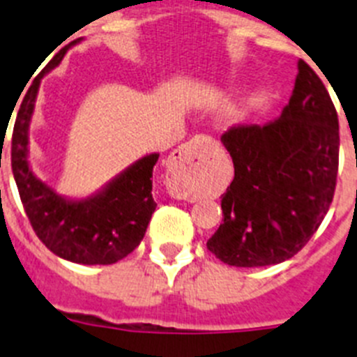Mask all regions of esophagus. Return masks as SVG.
<instances>
[{
  "instance_id": "34e87169",
  "label": "esophagus",
  "mask_w": 357,
  "mask_h": 357,
  "mask_svg": "<svg viewBox=\"0 0 357 357\" xmlns=\"http://www.w3.org/2000/svg\"><path fill=\"white\" fill-rule=\"evenodd\" d=\"M204 146L202 137H195L184 146L173 151L172 159L168 160V173H169V185L178 191V181L182 176L193 175L200 168V148Z\"/></svg>"
}]
</instances>
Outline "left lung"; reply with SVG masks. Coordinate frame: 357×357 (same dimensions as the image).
Wrapping results in <instances>:
<instances>
[{
  "instance_id": "8db88e82",
  "label": "left lung",
  "mask_w": 357,
  "mask_h": 357,
  "mask_svg": "<svg viewBox=\"0 0 357 357\" xmlns=\"http://www.w3.org/2000/svg\"><path fill=\"white\" fill-rule=\"evenodd\" d=\"M234 181L222 195L223 223L207 248L230 266L291 259L317 232L336 189L338 114L304 61L289 103L275 121L238 125L222 135Z\"/></svg>"
}]
</instances>
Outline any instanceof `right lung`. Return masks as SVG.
<instances>
[{
	"mask_svg": "<svg viewBox=\"0 0 357 357\" xmlns=\"http://www.w3.org/2000/svg\"><path fill=\"white\" fill-rule=\"evenodd\" d=\"M68 48L59 52L48 69L62 61ZM40 78L24 94L12 132V173L24 213L37 238L62 259L78 264L118 263L139 245L157 207L151 197V172L159 155L151 153L132 164L96 197L80 202L59 197L31 173L26 159L28 127Z\"/></svg>",
	"mask_w": 357,
	"mask_h": 357,
	"instance_id": "obj_1",
	"label": "right lung"
}]
</instances>
